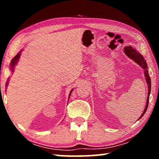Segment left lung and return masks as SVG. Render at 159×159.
I'll return each mask as SVG.
<instances>
[{
  "label": "left lung",
  "mask_w": 159,
  "mask_h": 159,
  "mask_svg": "<svg viewBox=\"0 0 159 159\" xmlns=\"http://www.w3.org/2000/svg\"><path fill=\"white\" fill-rule=\"evenodd\" d=\"M124 52L129 58H130L131 60H133V61H135L137 64H138L139 65L144 69V76L146 78L147 83L148 85V96H147V104L143 113H142V114L140 116V117L139 118V119H140V118L143 116L144 114H145V112H146L148 107V104H149V95L151 93V78L149 77V71L147 70L148 69H147V64L146 62V60H144L143 56H142L138 50H136L132 46H126L124 48Z\"/></svg>",
  "instance_id": "obj_1"
}]
</instances>
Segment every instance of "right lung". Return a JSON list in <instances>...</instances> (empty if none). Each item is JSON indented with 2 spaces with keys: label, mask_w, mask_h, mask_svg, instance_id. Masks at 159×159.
<instances>
[{
  "label": "right lung",
  "mask_w": 159,
  "mask_h": 159,
  "mask_svg": "<svg viewBox=\"0 0 159 159\" xmlns=\"http://www.w3.org/2000/svg\"><path fill=\"white\" fill-rule=\"evenodd\" d=\"M21 52V51H20V52H18V53H17V55H16L15 57L12 59V61H11V63H10V69H11V71H12V72H14V70H15V69H14V68H15V66L16 65V64H17L18 61H19V59H20V57ZM8 80H9V79H8ZM8 81H9V80H7V83H6V86H7V85H8ZM72 90H73V89H72V90H71V92H70V93H69V98L70 95H71V92H72Z\"/></svg>",
  "instance_id": "right-lung-1"
}]
</instances>
